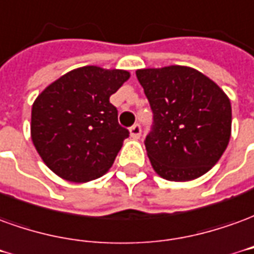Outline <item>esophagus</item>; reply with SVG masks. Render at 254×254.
Instances as JSON below:
<instances>
[{
    "label": "esophagus",
    "mask_w": 254,
    "mask_h": 254,
    "mask_svg": "<svg viewBox=\"0 0 254 254\" xmlns=\"http://www.w3.org/2000/svg\"><path fill=\"white\" fill-rule=\"evenodd\" d=\"M141 132H142V128L139 124H134V126H131L130 127V134L132 138H135L138 139L139 136H141Z\"/></svg>",
    "instance_id": "esophagus-1"
}]
</instances>
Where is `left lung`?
Returning <instances> with one entry per match:
<instances>
[{"instance_id":"obj_1","label":"left lung","mask_w":254,"mask_h":254,"mask_svg":"<svg viewBox=\"0 0 254 254\" xmlns=\"http://www.w3.org/2000/svg\"><path fill=\"white\" fill-rule=\"evenodd\" d=\"M153 112L145 138L154 171L167 181L185 182L216 164L231 135V104L213 80L190 66L138 69Z\"/></svg>"}]
</instances>
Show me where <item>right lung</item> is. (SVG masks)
I'll use <instances>...</instances> for the list:
<instances>
[{"mask_svg":"<svg viewBox=\"0 0 254 254\" xmlns=\"http://www.w3.org/2000/svg\"><path fill=\"white\" fill-rule=\"evenodd\" d=\"M130 78L122 69L89 65L48 86L32 105L31 138L45 164L69 182H89L112 167L130 135L109 97Z\"/></svg>","mask_w":254,"mask_h":254,"instance_id":"1","label":"right lung"}]
</instances>
